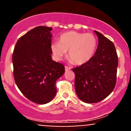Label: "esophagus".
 <instances>
[{
  "instance_id": "obj_1",
  "label": "esophagus",
  "mask_w": 131,
  "mask_h": 131,
  "mask_svg": "<svg viewBox=\"0 0 131 131\" xmlns=\"http://www.w3.org/2000/svg\"><path fill=\"white\" fill-rule=\"evenodd\" d=\"M64 69H65V72H67V71H69L71 70L70 67H64Z\"/></svg>"
}]
</instances>
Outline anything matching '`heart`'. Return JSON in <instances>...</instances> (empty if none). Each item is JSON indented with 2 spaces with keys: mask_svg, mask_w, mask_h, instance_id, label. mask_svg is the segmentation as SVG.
Listing matches in <instances>:
<instances>
[{
  "mask_svg": "<svg viewBox=\"0 0 131 131\" xmlns=\"http://www.w3.org/2000/svg\"><path fill=\"white\" fill-rule=\"evenodd\" d=\"M96 46L97 40L93 34L70 31L61 34L58 43H52L51 48L56 59H61L68 50L69 61L81 65L91 60Z\"/></svg>",
  "mask_w": 131,
  "mask_h": 131,
  "instance_id": "obj_1",
  "label": "heart"
}]
</instances>
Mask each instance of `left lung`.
I'll use <instances>...</instances> for the list:
<instances>
[{
    "label": "left lung",
    "mask_w": 131,
    "mask_h": 131,
    "mask_svg": "<svg viewBox=\"0 0 131 131\" xmlns=\"http://www.w3.org/2000/svg\"><path fill=\"white\" fill-rule=\"evenodd\" d=\"M98 46L88 63L73 68L75 89L80 100L86 103H97L109 96L117 80L118 56L112 41L94 31Z\"/></svg>",
    "instance_id": "obj_1"
}]
</instances>
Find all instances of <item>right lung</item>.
<instances>
[{"label":"right lung","mask_w":131,"mask_h":131,"mask_svg":"<svg viewBox=\"0 0 131 131\" xmlns=\"http://www.w3.org/2000/svg\"><path fill=\"white\" fill-rule=\"evenodd\" d=\"M52 29L40 26L30 30L18 39L13 54L18 89L26 98L40 105L53 100L56 80L64 73V65L51 57Z\"/></svg>","instance_id":"add662e5"}]
</instances>
